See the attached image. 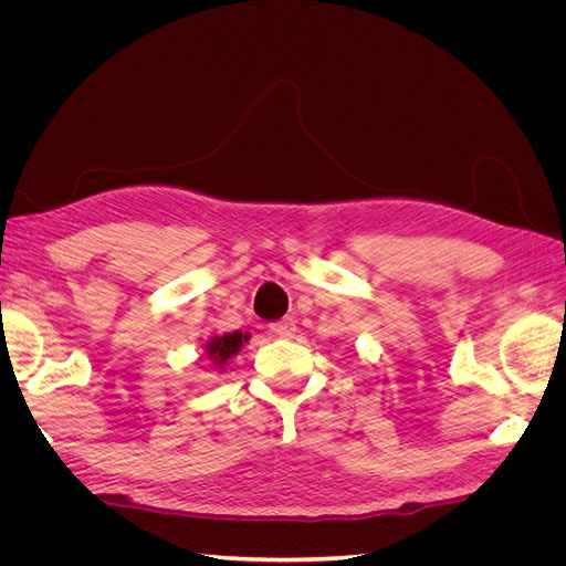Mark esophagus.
<instances>
[{
    "mask_svg": "<svg viewBox=\"0 0 566 566\" xmlns=\"http://www.w3.org/2000/svg\"><path fill=\"white\" fill-rule=\"evenodd\" d=\"M269 331H271L273 335H279V337H293L295 331H297V325H295L293 318H281V321H276V323H271Z\"/></svg>",
    "mask_w": 566,
    "mask_h": 566,
    "instance_id": "34e87169",
    "label": "esophagus"
}]
</instances>
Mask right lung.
<instances>
[{
  "instance_id": "add662e5",
  "label": "right lung",
  "mask_w": 566,
  "mask_h": 566,
  "mask_svg": "<svg viewBox=\"0 0 566 566\" xmlns=\"http://www.w3.org/2000/svg\"><path fill=\"white\" fill-rule=\"evenodd\" d=\"M245 339H248V335L238 333V331L229 333V335H221V337H212L208 342V354L221 366V364H227L229 358L243 347Z\"/></svg>"
}]
</instances>
